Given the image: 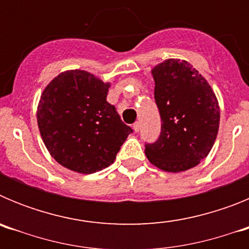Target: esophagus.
I'll list each match as a JSON object with an SVG mask.
<instances>
[{"label": "esophagus", "instance_id": "1", "mask_svg": "<svg viewBox=\"0 0 249 249\" xmlns=\"http://www.w3.org/2000/svg\"><path fill=\"white\" fill-rule=\"evenodd\" d=\"M140 129H141L140 122H136L135 124H133V131H135V132H140Z\"/></svg>", "mask_w": 249, "mask_h": 249}]
</instances>
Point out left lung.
I'll use <instances>...</instances> for the list:
<instances>
[{
	"label": "left lung",
	"mask_w": 249,
	"mask_h": 249,
	"mask_svg": "<svg viewBox=\"0 0 249 249\" xmlns=\"http://www.w3.org/2000/svg\"><path fill=\"white\" fill-rule=\"evenodd\" d=\"M155 100L160 116V135L146 143L152 164L166 172L197 166L214 144L219 106L204 77L191 63L169 58L152 70Z\"/></svg>",
	"instance_id": "1"
}]
</instances>
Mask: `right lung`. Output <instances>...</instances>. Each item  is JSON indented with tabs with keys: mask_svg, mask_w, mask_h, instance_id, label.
Returning a JSON list of instances; mask_svg holds the SVG:
<instances>
[{
	"mask_svg": "<svg viewBox=\"0 0 249 249\" xmlns=\"http://www.w3.org/2000/svg\"><path fill=\"white\" fill-rule=\"evenodd\" d=\"M109 83L81 70L59 73L43 91L37 123L43 143L61 166L98 172L116 160L132 128L107 102Z\"/></svg>",
	"mask_w": 249,
	"mask_h": 249,
	"instance_id": "add662e5",
	"label": "right lung"
}]
</instances>
